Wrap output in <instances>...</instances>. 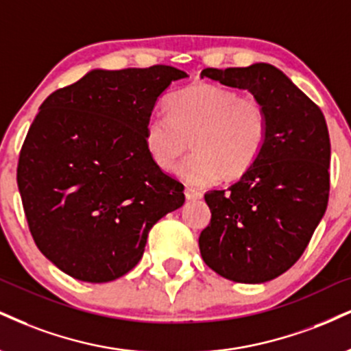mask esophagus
I'll list each match as a JSON object with an SVG mask.
<instances>
[{
	"label": "esophagus",
	"mask_w": 351,
	"mask_h": 351,
	"mask_svg": "<svg viewBox=\"0 0 351 351\" xmlns=\"http://www.w3.org/2000/svg\"><path fill=\"white\" fill-rule=\"evenodd\" d=\"M184 196H186L188 201H196V199H201L202 193L201 191H196V189L186 188V189H184Z\"/></svg>",
	"instance_id": "obj_1"
}]
</instances>
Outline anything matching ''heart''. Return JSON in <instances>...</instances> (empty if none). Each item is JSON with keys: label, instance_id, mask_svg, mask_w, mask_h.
<instances>
[{"label": "heart", "instance_id": "heart-1", "mask_svg": "<svg viewBox=\"0 0 351 351\" xmlns=\"http://www.w3.org/2000/svg\"><path fill=\"white\" fill-rule=\"evenodd\" d=\"M168 114H152L145 147L157 167L173 170L194 186L240 180L255 167L268 142L267 108L250 96L216 83H196L167 99Z\"/></svg>", "mask_w": 351, "mask_h": 351}]
</instances>
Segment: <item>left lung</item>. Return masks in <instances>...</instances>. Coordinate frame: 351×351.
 <instances>
[{
    "label": "left lung",
    "instance_id": "left-lung-1",
    "mask_svg": "<svg viewBox=\"0 0 351 351\" xmlns=\"http://www.w3.org/2000/svg\"><path fill=\"white\" fill-rule=\"evenodd\" d=\"M248 90L268 112L255 167L229 189L204 194L210 222L199 235L204 263L235 282L258 285L293 267L324 217L330 189V138L314 101L269 63L206 69L201 78Z\"/></svg>",
    "mask_w": 351,
    "mask_h": 351
}]
</instances>
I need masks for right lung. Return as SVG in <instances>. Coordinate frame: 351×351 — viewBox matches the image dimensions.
Wrapping results in <instances>:
<instances>
[{
    "mask_svg": "<svg viewBox=\"0 0 351 351\" xmlns=\"http://www.w3.org/2000/svg\"><path fill=\"white\" fill-rule=\"evenodd\" d=\"M188 75L175 66L93 70L53 91L29 128L18 188L37 248L86 282L129 273L152 227L184 202L155 165L145 125L158 96Z\"/></svg>",
    "mask_w": 351,
    "mask_h": 351,
    "instance_id": "right-lung-1",
    "label": "right lung"
}]
</instances>
